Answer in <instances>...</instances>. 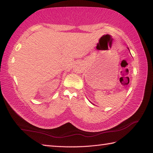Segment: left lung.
I'll list each match as a JSON object with an SVG mask.
<instances>
[{
  "mask_svg": "<svg viewBox=\"0 0 153 153\" xmlns=\"http://www.w3.org/2000/svg\"><path fill=\"white\" fill-rule=\"evenodd\" d=\"M128 48V50H129V48Z\"/></svg>",
  "mask_w": 153,
  "mask_h": 153,
  "instance_id": "8db88e82",
  "label": "left lung"
}]
</instances>
